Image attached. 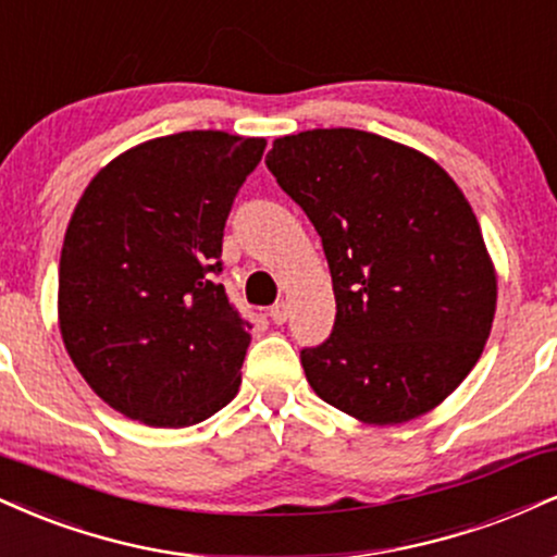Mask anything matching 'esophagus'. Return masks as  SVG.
Wrapping results in <instances>:
<instances>
[{"label":"esophagus","instance_id":"1","mask_svg":"<svg viewBox=\"0 0 557 557\" xmlns=\"http://www.w3.org/2000/svg\"><path fill=\"white\" fill-rule=\"evenodd\" d=\"M270 319L274 321V324H285L287 321V304H277L270 308Z\"/></svg>","mask_w":557,"mask_h":557}]
</instances>
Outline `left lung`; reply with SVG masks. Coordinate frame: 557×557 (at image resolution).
<instances>
[{"label":"left lung","mask_w":557,"mask_h":557,"mask_svg":"<svg viewBox=\"0 0 557 557\" xmlns=\"http://www.w3.org/2000/svg\"><path fill=\"white\" fill-rule=\"evenodd\" d=\"M267 169L317 227L337 300L330 339L300 350L308 384L366 425L431 412L480 360L498 300L465 194L420 150L343 126L274 139Z\"/></svg>","instance_id":"1"}]
</instances>
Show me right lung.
I'll use <instances>...</instances> for the list:
<instances>
[{
    "label": "right lung",
    "instance_id": "1",
    "mask_svg": "<svg viewBox=\"0 0 557 557\" xmlns=\"http://www.w3.org/2000/svg\"><path fill=\"white\" fill-rule=\"evenodd\" d=\"M264 137L147 139L92 176L59 259V330L87 386L124 418L186 428L238 394L251 326L227 304L223 231Z\"/></svg>",
    "mask_w": 557,
    "mask_h": 557
}]
</instances>
